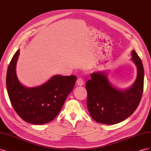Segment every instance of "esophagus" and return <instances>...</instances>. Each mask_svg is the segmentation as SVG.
I'll return each mask as SVG.
<instances>
[{"instance_id": "esophagus-1", "label": "esophagus", "mask_w": 151, "mask_h": 151, "mask_svg": "<svg viewBox=\"0 0 151 151\" xmlns=\"http://www.w3.org/2000/svg\"><path fill=\"white\" fill-rule=\"evenodd\" d=\"M76 83L78 86H83L84 84V81L83 79L78 78L76 81Z\"/></svg>"}]
</instances>
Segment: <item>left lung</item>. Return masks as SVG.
Wrapping results in <instances>:
<instances>
[{"mask_svg": "<svg viewBox=\"0 0 151 151\" xmlns=\"http://www.w3.org/2000/svg\"><path fill=\"white\" fill-rule=\"evenodd\" d=\"M132 61L137 68L134 84L125 90H120L109 81L107 73L93 72L87 81V107L94 120L103 124L114 125L129 118L140 103L143 94L144 72L138 55L132 52Z\"/></svg>", "mask_w": 151, "mask_h": 151, "instance_id": "1", "label": "left lung"}]
</instances>
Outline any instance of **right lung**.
I'll return each instance as SVG.
<instances>
[{
    "instance_id": "add662e5",
    "label": "right lung",
    "mask_w": 151,
    "mask_h": 151,
    "mask_svg": "<svg viewBox=\"0 0 151 151\" xmlns=\"http://www.w3.org/2000/svg\"><path fill=\"white\" fill-rule=\"evenodd\" d=\"M19 50L9 65L6 86L12 107L22 120L34 125H42L55 118L70 93L77 79L76 76H53L42 86L27 88L18 80L16 66Z\"/></svg>"
}]
</instances>
